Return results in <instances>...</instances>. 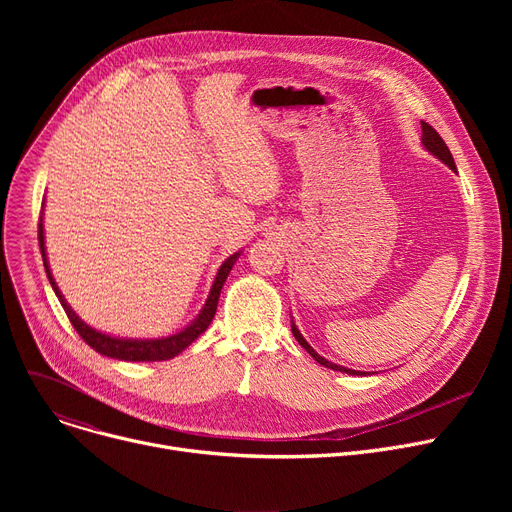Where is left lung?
I'll return each mask as SVG.
<instances>
[{
  "label": "left lung",
  "instance_id": "8db88e82",
  "mask_svg": "<svg viewBox=\"0 0 512 512\" xmlns=\"http://www.w3.org/2000/svg\"><path fill=\"white\" fill-rule=\"evenodd\" d=\"M421 130H423V134H421V145L432 153L434 157H438L442 164H446L450 170H454L456 172V166H454V159H452V153H450V149L446 147V143L442 141V137L440 134L429 126L427 122H421ZM292 328V334H294V338H297V342L305 348V351L319 363V365H324V367H328V369H334V371H342V373H351V375H371L369 371H357V369H348V367H342V365H336V363H332V361H328V359H324L321 355H317L315 351H313V346L303 338V334L299 332V328L297 326H290Z\"/></svg>",
  "mask_w": 512,
  "mask_h": 512
}]
</instances>
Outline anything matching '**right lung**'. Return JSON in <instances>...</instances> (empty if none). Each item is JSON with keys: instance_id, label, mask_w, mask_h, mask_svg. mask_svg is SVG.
I'll list each match as a JSON object with an SVG mask.
<instances>
[{"instance_id": "obj_1", "label": "right lung", "mask_w": 512, "mask_h": 512, "mask_svg": "<svg viewBox=\"0 0 512 512\" xmlns=\"http://www.w3.org/2000/svg\"><path fill=\"white\" fill-rule=\"evenodd\" d=\"M39 247H41V255H43V265H45V272H47V278H49V284L53 288V292L58 294V299L68 315V319L72 321L74 330L80 334V338H83L93 351H97L99 355L103 357H112V359H118V361H166V359H174L176 355H180L184 348L188 344H193L211 324V319L215 315V309H218V301H220V292H222V286L230 274V270L234 267L236 259L240 257V251L230 255L218 270V276H215L213 284H211V290H209V297L203 305V309L199 311V315L188 324L186 328H182L180 332L176 334H170V336H164V338H120V336H110L105 332H99L95 328H91L89 324H85L83 319H80L72 307L66 303L64 294L60 292L56 280H53L51 276V270H49V261H47V255H45V232H43V213H41V220H39Z\"/></svg>"}]
</instances>
